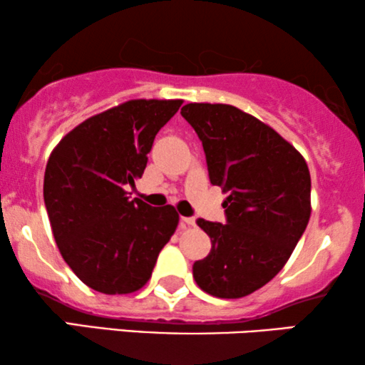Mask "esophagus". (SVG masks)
Listing matches in <instances>:
<instances>
[{
	"mask_svg": "<svg viewBox=\"0 0 365 365\" xmlns=\"http://www.w3.org/2000/svg\"><path fill=\"white\" fill-rule=\"evenodd\" d=\"M181 222L187 224V226H194V224H196V219H194V217H181Z\"/></svg>",
	"mask_w": 365,
	"mask_h": 365,
	"instance_id": "34e87169",
	"label": "esophagus"
}]
</instances>
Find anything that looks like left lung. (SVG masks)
<instances>
[{
    "label": "left lung",
    "instance_id": "left-lung-1",
    "mask_svg": "<svg viewBox=\"0 0 365 365\" xmlns=\"http://www.w3.org/2000/svg\"><path fill=\"white\" fill-rule=\"evenodd\" d=\"M181 114L201 139L209 181L227 192L226 224L197 219L212 247L192 276L211 296H249L281 271L306 231L307 163L272 128L229 104L189 103Z\"/></svg>",
    "mask_w": 365,
    "mask_h": 365
}]
</instances>
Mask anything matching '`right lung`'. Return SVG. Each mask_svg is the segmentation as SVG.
<instances>
[{
	"label": "right lung",
	"mask_w": 365,
	"mask_h": 365,
	"mask_svg": "<svg viewBox=\"0 0 365 365\" xmlns=\"http://www.w3.org/2000/svg\"><path fill=\"white\" fill-rule=\"evenodd\" d=\"M181 99H133L86 119L48 159L44 204L59 252L88 287L129 294L151 277L176 231L173 206L128 196L143 176L154 138Z\"/></svg>",
	"instance_id": "right-lung-1"
}]
</instances>
